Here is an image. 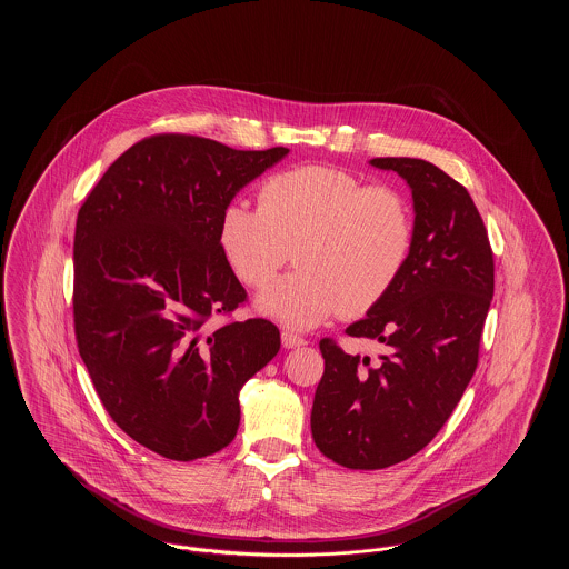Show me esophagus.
<instances>
[{
	"label": "esophagus",
	"instance_id": "34e87169",
	"mask_svg": "<svg viewBox=\"0 0 569 569\" xmlns=\"http://www.w3.org/2000/svg\"><path fill=\"white\" fill-rule=\"evenodd\" d=\"M280 339H282V346H284V348H298V346H305V343H307L305 337H300V335H296V332H291V330H282Z\"/></svg>",
	"mask_w": 569,
	"mask_h": 569
}]
</instances>
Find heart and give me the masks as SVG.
Here are the masks:
<instances>
[{"label": "heart", "instance_id": "b5f03b06", "mask_svg": "<svg viewBox=\"0 0 569 569\" xmlns=\"http://www.w3.org/2000/svg\"><path fill=\"white\" fill-rule=\"evenodd\" d=\"M219 243L239 280L260 289L296 258L298 269L271 284L258 307L293 328H313L341 311H372L401 280L416 243L406 192L332 166L271 174L258 208L230 201ZM297 253H292V249Z\"/></svg>", "mask_w": 569, "mask_h": 569}]
</instances>
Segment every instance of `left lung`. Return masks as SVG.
Wrapping results in <instances>:
<instances>
[{
  "label": "left lung",
  "instance_id": "obj_1",
  "mask_svg": "<svg viewBox=\"0 0 569 569\" xmlns=\"http://www.w3.org/2000/svg\"><path fill=\"white\" fill-rule=\"evenodd\" d=\"M399 172L416 212V243L401 280L368 316L346 328L379 339L388 355H346L325 337V375L311 431L318 449L346 469L399 465L442 429L480 359L495 289L485 221L462 183L413 158H377Z\"/></svg>",
  "mask_w": 569,
  "mask_h": 569
}]
</instances>
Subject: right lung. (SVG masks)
Masks as SVG:
<instances>
[{"label":"right lung","mask_w":569,"mask_h":569,"mask_svg":"<svg viewBox=\"0 0 569 569\" xmlns=\"http://www.w3.org/2000/svg\"><path fill=\"white\" fill-rule=\"evenodd\" d=\"M289 149L237 151L160 133L107 168L74 234V332L113 422L168 460L228 447L239 392L280 350L269 320H228L247 302L219 243L223 208Z\"/></svg>","instance_id":"obj_1"}]
</instances>
